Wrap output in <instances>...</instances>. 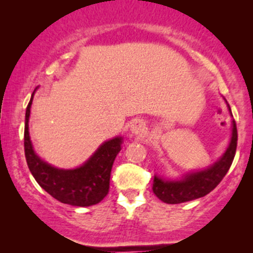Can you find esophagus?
<instances>
[{
  "label": "esophagus",
  "mask_w": 253,
  "mask_h": 253,
  "mask_svg": "<svg viewBox=\"0 0 253 253\" xmlns=\"http://www.w3.org/2000/svg\"><path fill=\"white\" fill-rule=\"evenodd\" d=\"M145 131V124L143 122V120H136V121L132 122L131 125V132L133 134H142Z\"/></svg>",
  "instance_id": "1"
}]
</instances>
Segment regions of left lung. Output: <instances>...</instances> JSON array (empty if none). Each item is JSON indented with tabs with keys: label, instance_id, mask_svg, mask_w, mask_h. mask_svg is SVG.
Masks as SVG:
<instances>
[{
	"label": "left lung",
	"instance_id": "1",
	"mask_svg": "<svg viewBox=\"0 0 253 253\" xmlns=\"http://www.w3.org/2000/svg\"><path fill=\"white\" fill-rule=\"evenodd\" d=\"M229 111L231 112L230 106H229ZM236 145L237 129L235 121H233V134H231L230 144L220 159L216 160L208 169L191 172V174L182 176L181 180H165L159 176H154L153 192L160 201L169 205H177V203L205 197L220 183L224 176L229 171L233 164L234 157H235Z\"/></svg>",
	"mask_w": 253,
	"mask_h": 253
}]
</instances>
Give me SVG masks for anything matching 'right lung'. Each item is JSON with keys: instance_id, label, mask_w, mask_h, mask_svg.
<instances>
[{"instance_id": "1", "label": "right lung", "mask_w": 253, "mask_h": 253, "mask_svg": "<svg viewBox=\"0 0 253 253\" xmlns=\"http://www.w3.org/2000/svg\"><path fill=\"white\" fill-rule=\"evenodd\" d=\"M33 95L25 111L24 152L28 168L37 182L60 202L89 207L104 200L110 187V174L115 158L121 150L122 137L106 141L77 169H57L40 159L29 136V116Z\"/></svg>"}]
</instances>
